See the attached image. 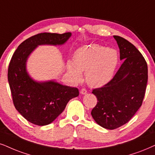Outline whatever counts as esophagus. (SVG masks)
Here are the masks:
<instances>
[{
  "mask_svg": "<svg viewBox=\"0 0 155 155\" xmlns=\"http://www.w3.org/2000/svg\"><path fill=\"white\" fill-rule=\"evenodd\" d=\"M87 93V89H85V88H83V89H81V94H86Z\"/></svg>",
  "mask_w": 155,
  "mask_h": 155,
  "instance_id": "esophagus-1",
  "label": "esophagus"
}]
</instances>
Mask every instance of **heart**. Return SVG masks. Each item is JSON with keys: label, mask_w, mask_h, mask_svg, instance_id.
I'll return each instance as SVG.
<instances>
[{"label": "heart", "mask_w": 155, "mask_h": 155, "mask_svg": "<svg viewBox=\"0 0 155 155\" xmlns=\"http://www.w3.org/2000/svg\"><path fill=\"white\" fill-rule=\"evenodd\" d=\"M119 56L113 48L98 44L85 46L76 51L74 62L68 61V73L76 81L86 72V79L91 87H101L110 81L118 64Z\"/></svg>", "instance_id": "obj_1"}]
</instances>
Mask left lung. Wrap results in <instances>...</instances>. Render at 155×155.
Here are the masks:
<instances>
[{
	"mask_svg": "<svg viewBox=\"0 0 155 155\" xmlns=\"http://www.w3.org/2000/svg\"><path fill=\"white\" fill-rule=\"evenodd\" d=\"M114 38L123 63L108 83L92 91L98 101L91 116L107 130L120 127L132 119L142 104L148 79L147 64L140 51L122 37Z\"/></svg>",
	"mask_w": 155,
	"mask_h": 155,
	"instance_id": "1",
	"label": "left lung"
}]
</instances>
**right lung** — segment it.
<instances>
[{
  "instance_id": "obj_1",
  "label": "right lung",
  "mask_w": 155,
  "mask_h": 155,
  "mask_svg": "<svg viewBox=\"0 0 155 155\" xmlns=\"http://www.w3.org/2000/svg\"><path fill=\"white\" fill-rule=\"evenodd\" d=\"M70 32L62 34L41 33L21 43L8 66V80L15 109L27 121L44 126L49 124L64 110L70 99L79 96L76 87L55 81H34L27 73L25 63L38 45H61L69 38Z\"/></svg>"
}]
</instances>
